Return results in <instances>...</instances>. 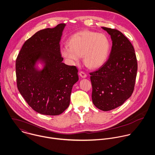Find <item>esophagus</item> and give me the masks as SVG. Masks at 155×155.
<instances>
[{
    "instance_id": "obj_1",
    "label": "esophagus",
    "mask_w": 155,
    "mask_h": 155,
    "mask_svg": "<svg viewBox=\"0 0 155 155\" xmlns=\"http://www.w3.org/2000/svg\"><path fill=\"white\" fill-rule=\"evenodd\" d=\"M79 75H80L81 78H86V77H87V75H86V74L84 72H83V71H81V72H80V73H79Z\"/></svg>"
}]
</instances>
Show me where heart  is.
Returning a JSON list of instances; mask_svg holds the SVG:
<instances>
[{"label": "heart", "instance_id": "b5f03b06", "mask_svg": "<svg viewBox=\"0 0 155 155\" xmlns=\"http://www.w3.org/2000/svg\"><path fill=\"white\" fill-rule=\"evenodd\" d=\"M69 47H63L61 55L71 64H78L80 57L91 69L101 68L107 61L110 44L108 38L102 33L82 31L72 35L68 41Z\"/></svg>", "mask_w": 155, "mask_h": 155}]
</instances>
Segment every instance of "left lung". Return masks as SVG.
I'll return each mask as SVG.
<instances>
[{
  "instance_id": "left-lung-1",
  "label": "left lung",
  "mask_w": 155,
  "mask_h": 155,
  "mask_svg": "<svg viewBox=\"0 0 155 155\" xmlns=\"http://www.w3.org/2000/svg\"><path fill=\"white\" fill-rule=\"evenodd\" d=\"M102 28L111 36V53L107 62L90 75L93 104L107 111L122 105L132 95L138 65L134 47L124 34L116 29Z\"/></svg>"
}]
</instances>
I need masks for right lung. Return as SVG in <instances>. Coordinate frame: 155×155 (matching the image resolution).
I'll list each match as a JSON object with an SVG mask.
<instances>
[{
  "mask_svg": "<svg viewBox=\"0 0 155 155\" xmlns=\"http://www.w3.org/2000/svg\"><path fill=\"white\" fill-rule=\"evenodd\" d=\"M66 25L35 33L23 44L16 60L18 89L28 105L38 113L57 116L69 107L78 69L62 61L60 41ZM43 64L39 69L37 64Z\"/></svg>",
  "mask_w": 155,
  "mask_h": 155,
  "instance_id": "right-lung-1",
  "label": "right lung"
}]
</instances>
